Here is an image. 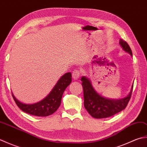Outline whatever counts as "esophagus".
I'll return each mask as SVG.
<instances>
[{"label":"esophagus","instance_id":"esophagus-1","mask_svg":"<svg viewBox=\"0 0 147 147\" xmlns=\"http://www.w3.org/2000/svg\"><path fill=\"white\" fill-rule=\"evenodd\" d=\"M80 73L78 70L75 69L73 71V73H72V77H73V78L74 80L78 79L80 78Z\"/></svg>","mask_w":147,"mask_h":147}]
</instances>
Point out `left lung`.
Listing matches in <instances>:
<instances>
[{"label":"left lung","instance_id":"obj_1","mask_svg":"<svg viewBox=\"0 0 147 147\" xmlns=\"http://www.w3.org/2000/svg\"><path fill=\"white\" fill-rule=\"evenodd\" d=\"M119 44L124 51L133 56L132 51L127 42L120 39ZM84 95V106L93 117L106 118L118 113L126 107L131 96L133 87L129 95L121 99H108L99 95L92 85L88 78L83 76L81 79Z\"/></svg>","mask_w":147,"mask_h":147}]
</instances>
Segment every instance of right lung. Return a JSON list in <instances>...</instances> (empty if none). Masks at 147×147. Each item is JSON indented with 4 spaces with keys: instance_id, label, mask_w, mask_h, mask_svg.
Instances as JSON below:
<instances>
[{
    "instance_id": "obj_1",
    "label": "right lung",
    "mask_w": 147,
    "mask_h": 147,
    "mask_svg": "<svg viewBox=\"0 0 147 147\" xmlns=\"http://www.w3.org/2000/svg\"><path fill=\"white\" fill-rule=\"evenodd\" d=\"M71 80V73H65L59 80L51 93L44 99L36 104H23L17 100L12 93V95L18 107L23 112L36 116H48L54 113L59 107L63 93L69 85Z\"/></svg>"
}]
</instances>
